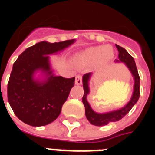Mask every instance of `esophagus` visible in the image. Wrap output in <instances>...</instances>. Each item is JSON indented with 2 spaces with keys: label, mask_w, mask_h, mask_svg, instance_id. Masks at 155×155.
<instances>
[{
  "label": "esophagus",
  "mask_w": 155,
  "mask_h": 155,
  "mask_svg": "<svg viewBox=\"0 0 155 155\" xmlns=\"http://www.w3.org/2000/svg\"><path fill=\"white\" fill-rule=\"evenodd\" d=\"M75 83L76 85H81L82 84V76L78 75L76 77V81H75Z\"/></svg>",
  "instance_id": "34e87169"
}]
</instances>
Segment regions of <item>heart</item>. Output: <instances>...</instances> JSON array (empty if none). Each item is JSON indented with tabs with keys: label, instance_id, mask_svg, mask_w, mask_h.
Here are the masks:
<instances>
[{
	"label": "heart",
	"instance_id": "1",
	"mask_svg": "<svg viewBox=\"0 0 155 155\" xmlns=\"http://www.w3.org/2000/svg\"><path fill=\"white\" fill-rule=\"evenodd\" d=\"M115 56V51L110 45L93 46L74 56V61L80 66H88L94 64L102 66L109 63Z\"/></svg>",
	"mask_w": 155,
	"mask_h": 155
}]
</instances>
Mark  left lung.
<instances>
[{
  "instance_id": "obj_1",
  "label": "left lung",
  "mask_w": 155,
  "mask_h": 155,
  "mask_svg": "<svg viewBox=\"0 0 155 155\" xmlns=\"http://www.w3.org/2000/svg\"><path fill=\"white\" fill-rule=\"evenodd\" d=\"M115 46L118 51V60H115V62L124 63L125 65L129 68L134 78V91L130 101L119 109L103 113L96 112L92 109L91 104L87 101V96L90 94V79L92 77L93 74L90 72L83 75V87L84 90V95L83 97V103L85 106V115L90 123L97 126H106L109 122H117L122 119L135 105L140 97V76L134 58L128 53L126 49L117 44H115Z\"/></svg>"
}]
</instances>
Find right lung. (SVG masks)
<instances>
[{
    "label": "right lung",
    "mask_w": 155,
    "mask_h": 155,
    "mask_svg": "<svg viewBox=\"0 0 155 155\" xmlns=\"http://www.w3.org/2000/svg\"><path fill=\"white\" fill-rule=\"evenodd\" d=\"M76 42L41 41L25 49L13 64L8 84V99L15 115L32 126L50 124L59 116L75 77L55 76L50 55Z\"/></svg>",
    "instance_id": "add662e5"
}]
</instances>
